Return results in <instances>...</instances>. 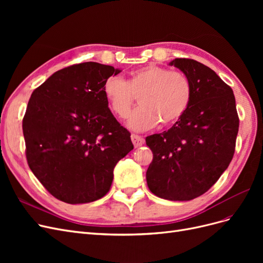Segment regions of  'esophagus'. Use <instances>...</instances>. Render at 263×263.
Here are the masks:
<instances>
[{
  "instance_id": "obj_1",
  "label": "esophagus",
  "mask_w": 263,
  "mask_h": 263,
  "mask_svg": "<svg viewBox=\"0 0 263 263\" xmlns=\"http://www.w3.org/2000/svg\"><path fill=\"white\" fill-rule=\"evenodd\" d=\"M132 141H133L134 146L137 148V147H140L141 145H144L145 139L142 138L141 136H139V135H135V134H133V135H132Z\"/></svg>"
}]
</instances>
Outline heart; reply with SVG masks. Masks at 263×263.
I'll use <instances>...</instances> for the list:
<instances>
[{
    "label": "heart",
    "instance_id": "1",
    "mask_svg": "<svg viewBox=\"0 0 263 263\" xmlns=\"http://www.w3.org/2000/svg\"><path fill=\"white\" fill-rule=\"evenodd\" d=\"M103 92L112 112L119 118L130 113L136 98L140 106L129 117L134 130H147L161 122L169 126L185 115L192 101V84L179 70L150 65L133 71L124 81L117 76L108 77Z\"/></svg>",
    "mask_w": 263,
    "mask_h": 263
}]
</instances>
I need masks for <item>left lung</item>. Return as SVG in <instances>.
Returning <instances> with one entry per match:
<instances>
[{
	"mask_svg": "<svg viewBox=\"0 0 263 263\" xmlns=\"http://www.w3.org/2000/svg\"><path fill=\"white\" fill-rule=\"evenodd\" d=\"M192 84V101L185 115L169 130L146 138L154 154L146 173L149 190L170 201H190L217 182L232 161L239 117L228 84L193 59L170 62Z\"/></svg>",
	"mask_w": 263,
	"mask_h": 263,
	"instance_id": "left-lung-1",
	"label": "left lung"
}]
</instances>
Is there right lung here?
I'll return each mask as SVG.
<instances>
[{"mask_svg":"<svg viewBox=\"0 0 263 263\" xmlns=\"http://www.w3.org/2000/svg\"><path fill=\"white\" fill-rule=\"evenodd\" d=\"M121 72L98 62L63 68L31 93L23 118L26 159L48 192L68 204L104 196L130 133L108 108L103 85Z\"/></svg>","mask_w":263,"mask_h":263,"instance_id":"right-lung-1","label":"right lung"}]
</instances>
